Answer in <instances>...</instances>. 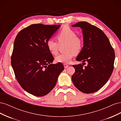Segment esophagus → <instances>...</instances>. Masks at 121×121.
Wrapping results in <instances>:
<instances>
[{"label": "esophagus", "instance_id": "1", "mask_svg": "<svg viewBox=\"0 0 121 121\" xmlns=\"http://www.w3.org/2000/svg\"><path fill=\"white\" fill-rule=\"evenodd\" d=\"M64 68H65V69H67V68L69 67V65L65 64H64Z\"/></svg>", "mask_w": 121, "mask_h": 121}]
</instances>
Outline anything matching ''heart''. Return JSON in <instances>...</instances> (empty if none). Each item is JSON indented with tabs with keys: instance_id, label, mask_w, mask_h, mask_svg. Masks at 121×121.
<instances>
[{
	"instance_id": "b5f03b06",
	"label": "heart",
	"mask_w": 121,
	"mask_h": 121,
	"mask_svg": "<svg viewBox=\"0 0 121 121\" xmlns=\"http://www.w3.org/2000/svg\"><path fill=\"white\" fill-rule=\"evenodd\" d=\"M56 38L60 44L65 43V50L66 52L58 55L56 57V60L57 63L68 64L72 60L74 54L81 51L83 45V40L76 35L74 30L68 27L63 28L57 34ZM46 45L52 54L56 55L57 53L59 45L57 42L49 39L47 41Z\"/></svg>"
}]
</instances>
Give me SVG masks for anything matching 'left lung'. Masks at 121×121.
I'll return each instance as SVG.
<instances>
[{"mask_svg":"<svg viewBox=\"0 0 121 121\" xmlns=\"http://www.w3.org/2000/svg\"><path fill=\"white\" fill-rule=\"evenodd\" d=\"M72 26L82 29L84 41V46L76 58L83 63L73 65L75 72L72 77V81L81 92L93 93L105 85L112 74L114 50L99 28L86 22H79ZM86 62L87 65L83 67Z\"/></svg>","mask_w":121,"mask_h":121,"instance_id":"1","label":"left lung"}]
</instances>
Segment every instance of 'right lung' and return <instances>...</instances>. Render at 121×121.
Listing matches in <instances>:
<instances>
[{
  "label": "right lung",
  "mask_w": 121,
  "mask_h": 121,
  "mask_svg": "<svg viewBox=\"0 0 121 121\" xmlns=\"http://www.w3.org/2000/svg\"><path fill=\"white\" fill-rule=\"evenodd\" d=\"M60 26L33 24L22 29L14 40L11 57L14 75L21 86L34 96L48 94L64 69L61 63L51 64L54 57L46 45Z\"/></svg>",
  "instance_id": "1"
}]
</instances>
